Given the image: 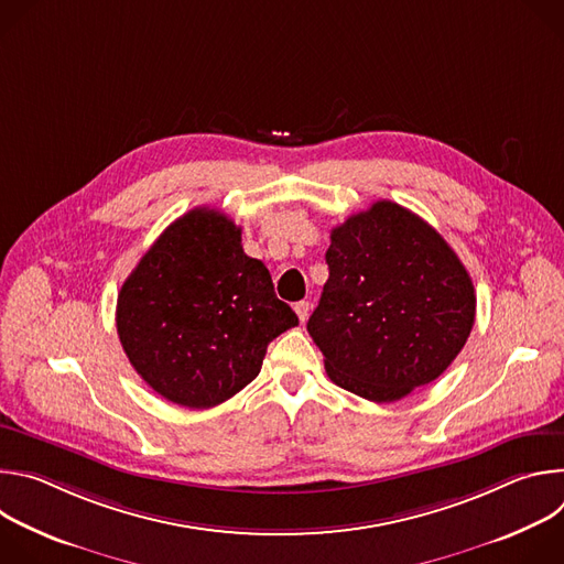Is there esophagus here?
Returning <instances> with one entry per match:
<instances>
[{
  "label": "esophagus",
  "instance_id": "obj_1",
  "mask_svg": "<svg viewBox=\"0 0 564 564\" xmlns=\"http://www.w3.org/2000/svg\"><path fill=\"white\" fill-rule=\"evenodd\" d=\"M294 312H296L299 321L303 324V321H305V318H307V314H310V303H307V301H299V303H294Z\"/></svg>",
  "mask_w": 564,
  "mask_h": 564
}]
</instances>
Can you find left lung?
Here are the masks:
<instances>
[{
  "mask_svg": "<svg viewBox=\"0 0 564 564\" xmlns=\"http://www.w3.org/2000/svg\"><path fill=\"white\" fill-rule=\"evenodd\" d=\"M330 276L307 321L328 377L364 399L397 401L435 381L475 321L473 281L417 214L377 200L330 234Z\"/></svg>",
  "mask_w": 564,
  "mask_h": 564,
  "instance_id": "obj_1",
  "label": "left lung"
}]
</instances>
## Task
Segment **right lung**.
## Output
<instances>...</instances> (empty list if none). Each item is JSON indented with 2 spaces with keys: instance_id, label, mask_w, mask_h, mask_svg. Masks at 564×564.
<instances>
[{
  "instance_id": "obj_1",
  "label": "right lung",
  "mask_w": 564,
  "mask_h": 564,
  "mask_svg": "<svg viewBox=\"0 0 564 564\" xmlns=\"http://www.w3.org/2000/svg\"><path fill=\"white\" fill-rule=\"evenodd\" d=\"M299 326L268 268L243 252L240 227L196 207L174 220L122 283L120 344L135 372L167 401L212 409L243 390L268 344Z\"/></svg>"
}]
</instances>
